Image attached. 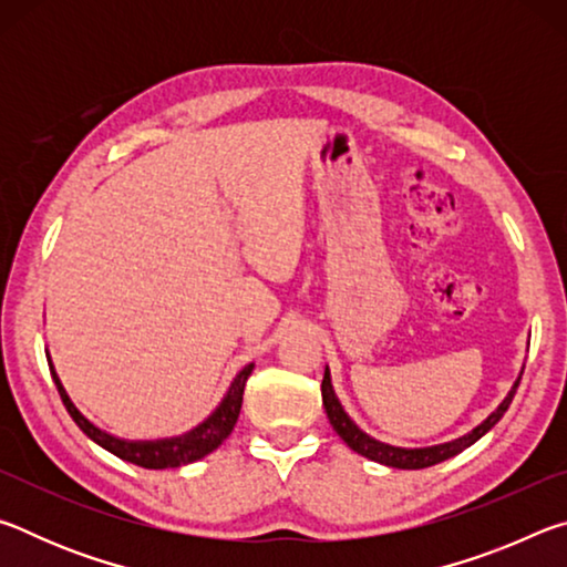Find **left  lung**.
<instances>
[{"instance_id": "left-lung-1", "label": "left lung", "mask_w": 567, "mask_h": 567, "mask_svg": "<svg viewBox=\"0 0 567 567\" xmlns=\"http://www.w3.org/2000/svg\"><path fill=\"white\" fill-rule=\"evenodd\" d=\"M520 385V378L515 380L513 390L507 392V398L497 405V410L493 412L491 417L485 422H480V425L473 430V433H467L463 437L453 440V443H445V445H435V447H417V450H408V447H392L388 443H380V440L364 435L362 430L354 425V422L348 417V412L342 410L340 400L334 398V390H332V382H330V370L324 368V378H322V405L324 412H328L330 417V425L334 433H338L348 447H352L354 453L368 457V460H375V463H382L388 467H400V470H422V467H430V465H437L443 463V460L453 457L457 453H463L465 447H470L473 443H477L480 437H483L487 430H491L497 420L505 415V410L511 408V402L515 398V390Z\"/></svg>"}]
</instances>
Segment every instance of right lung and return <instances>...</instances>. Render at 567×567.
<instances>
[{
  "mask_svg": "<svg viewBox=\"0 0 567 567\" xmlns=\"http://www.w3.org/2000/svg\"><path fill=\"white\" fill-rule=\"evenodd\" d=\"M47 362H50V372H52L56 392H60L64 408L72 415V420L76 422V427H80L90 440H94V443H97L100 447L110 450L112 455H117L122 460H127V463H132V465L147 467V470H167V467L189 465V463H195V460L209 455L213 450L223 445L227 435L233 433L235 422L239 417L245 382L249 378V372H252V368H255V364H247L245 370H239V375L235 378L233 385H229L225 400L219 402V408L203 422V425H197L195 430H189V433L179 435V437L132 443V440H120V437H114L110 433H104V430H100L97 425H92V422L74 408V402L64 392L62 382H60V378H56V372L52 368V360L47 358Z\"/></svg>",
  "mask_w": 567,
  "mask_h": 567,
  "instance_id": "right-lung-1",
  "label": "right lung"
}]
</instances>
